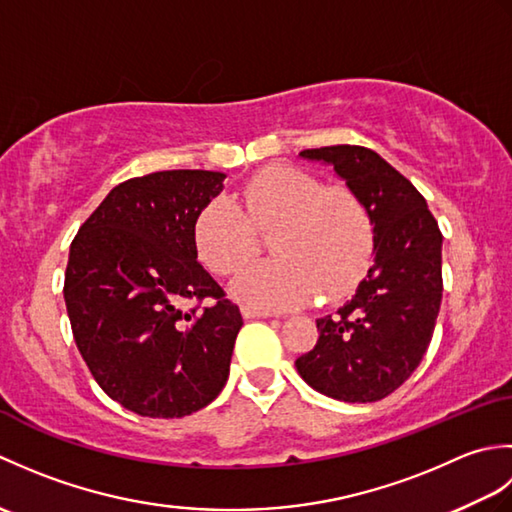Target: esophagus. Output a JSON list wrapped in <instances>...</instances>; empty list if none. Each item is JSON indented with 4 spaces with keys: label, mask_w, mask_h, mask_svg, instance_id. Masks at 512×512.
Masks as SVG:
<instances>
[{
    "label": "esophagus",
    "mask_w": 512,
    "mask_h": 512,
    "mask_svg": "<svg viewBox=\"0 0 512 512\" xmlns=\"http://www.w3.org/2000/svg\"><path fill=\"white\" fill-rule=\"evenodd\" d=\"M242 314H244L246 319H268V317H275V312L255 308V306H244V308H242Z\"/></svg>",
    "instance_id": "obj_1"
}]
</instances>
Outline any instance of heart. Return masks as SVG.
Here are the masks:
<instances>
[{
    "label": "heart",
    "instance_id": "b5f03b06",
    "mask_svg": "<svg viewBox=\"0 0 512 512\" xmlns=\"http://www.w3.org/2000/svg\"><path fill=\"white\" fill-rule=\"evenodd\" d=\"M270 237L273 259L250 264L235 279L237 297L264 308H292L350 295L374 259L376 233L365 202L343 184L323 182L297 167H266L250 176L233 198L206 202L193 222L202 264L215 275H233Z\"/></svg>",
    "mask_w": 512,
    "mask_h": 512
}]
</instances>
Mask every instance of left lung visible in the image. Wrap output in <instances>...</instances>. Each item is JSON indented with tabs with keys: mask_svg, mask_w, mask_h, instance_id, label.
<instances>
[{
	"mask_svg": "<svg viewBox=\"0 0 512 512\" xmlns=\"http://www.w3.org/2000/svg\"><path fill=\"white\" fill-rule=\"evenodd\" d=\"M323 160L372 213L376 264L350 303L317 319L319 341L295 365L321 394L376 402L413 374L442 301V233L427 200L376 151L334 145L301 151Z\"/></svg>",
	"mask_w": 512,
	"mask_h": 512,
	"instance_id": "left-lung-1",
	"label": "left lung"
}]
</instances>
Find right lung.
<instances>
[{"label":"right lung","mask_w":512,"mask_h":512,"mask_svg":"<svg viewBox=\"0 0 512 512\" xmlns=\"http://www.w3.org/2000/svg\"><path fill=\"white\" fill-rule=\"evenodd\" d=\"M222 180L202 169L129 178L72 239L63 297L76 347L105 394L138 416H189L228 378L242 312L193 242Z\"/></svg>","instance_id":"add662e5"}]
</instances>
